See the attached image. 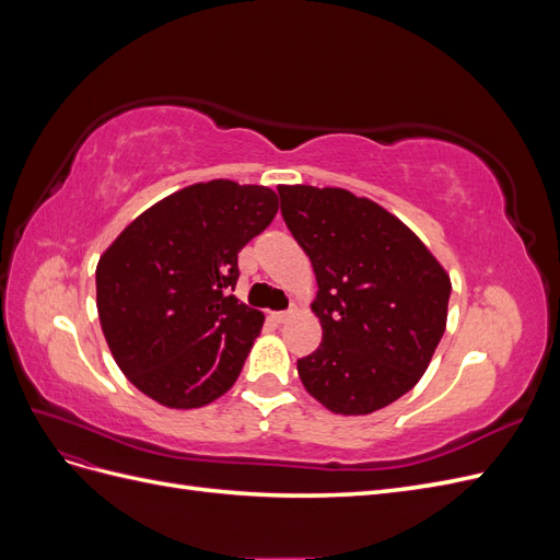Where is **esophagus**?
Wrapping results in <instances>:
<instances>
[{
  "instance_id": "1",
  "label": "esophagus",
  "mask_w": 560,
  "mask_h": 560,
  "mask_svg": "<svg viewBox=\"0 0 560 560\" xmlns=\"http://www.w3.org/2000/svg\"><path fill=\"white\" fill-rule=\"evenodd\" d=\"M270 319H273L276 325H284V322L290 319V313H270Z\"/></svg>"
}]
</instances>
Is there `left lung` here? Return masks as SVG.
Here are the masks:
<instances>
[{"mask_svg": "<svg viewBox=\"0 0 560 560\" xmlns=\"http://www.w3.org/2000/svg\"><path fill=\"white\" fill-rule=\"evenodd\" d=\"M280 210L317 280L322 343L296 362L329 411L366 416L425 374L446 329L451 278L418 235L346 189L278 186Z\"/></svg>", "mask_w": 560, "mask_h": 560, "instance_id": "left-lung-1", "label": "left lung"}]
</instances>
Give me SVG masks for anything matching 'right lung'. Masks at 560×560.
<instances>
[{"label":"right lung","instance_id":"add662e5","mask_svg":"<svg viewBox=\"0 0 560 560\" xmlns=\"http://www.w3.org/2000/svg\"><path fill=\"white\" fill-rule=\"evenodd\" d=\"M276 212L278 196L266 186L191 184L144 210L100 257V325L140 393L198 409L231 389L264 325L231 294L238 252Z\"/></svg>","mask_w":560,"mask_h":560}]
</instances>
